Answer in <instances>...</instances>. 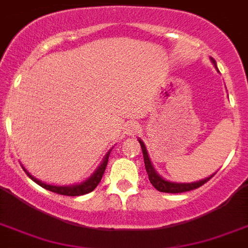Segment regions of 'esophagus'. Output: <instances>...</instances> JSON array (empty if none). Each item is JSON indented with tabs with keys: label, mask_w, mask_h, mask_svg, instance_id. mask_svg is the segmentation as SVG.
Masks as SVG:
<instances>
[{
	"label": "esophagus",
	"mask_w": 248,
	"mask_h": 248,
	"mask_svg": "<svg viewBox=\"0 0 248 248\" xmlns=\"http://www.w3.org/2000/svg\"><path fill=\"white\" fill-rule=\"evenodd\" d=\"M139 130H140V126H139L136 122H130V124H127V126H126V132H127L128 135H135Z\"/></svg>",
	"instance_id": "34e87169"
}]
</instances>
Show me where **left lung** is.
Wrapping results in <instances>:
<instances>
[{"label":"left lung","mask_w":248,"mask_h":248,"mask_svg":"<svg viewBox=\"0 0 248 248\" xmlns=\"http://www.w3.org/2000/svg\"><path fill=\"white\" fill-rule=\"evenodd\" d=\"M139 142H140V145H141L142 155H144L145 170H146V173H148L149 181H150V183H152L153 186L155 187L158 191H160V192H167V194H181V192L195 190V188H199L200 186L205 185V183L208 182L211 177H213L211 176L209 177V178H205V180L199 181V182H194V183H173V182H168V181L163 180L162 177L159 176L158 173L154 170V168H153L144 142H142L141 140H139Z\"/></svg>","instance_id":"left-lung-1"}]
</instances>
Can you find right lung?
<instances>
[{"mask_svg":"<svg viewBox=\"0 0 248 248\" xmlns=\"http://www.w3.org/2000/svg\"><path fill=\"white\" fill-rule=\"evenodd\" d=\"M108 156H109V153L107 154L106 158H104L103 163L100 164V167L96 170V172L90 177L89 180L85 181V182L80 183V185H76V186H51V185H46V183L40 182L38 181L37 178H34L33 176H30L29 173L26 172V174L31 178L35 183H38L39 186H42L43 188L48 191H52L54 194H58V195H65V196H81V195H85V194H89L92 192L96 186H98V183L100 182L102 180V177L104 174V170H106V167H107V163H108Z\"/></svg>","mask_w":248,"mask_h":248,"instance_id":"obj_1","label":"right lung"}]
</instances>
